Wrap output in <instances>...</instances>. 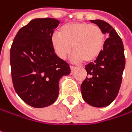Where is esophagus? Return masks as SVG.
I'll return each instance as SVG.
<instances>
[{
  "mask_svg": "<svg viewBox=\"0 0 132 132\" xmlns=\"http://www.w3.org/2000/svg\"><path fill=\"white\" fill-rule=\"evenodd\" d=\"M70 68H71V72H73V71L76 69V68H75V67H73V66H70Z\"/></svg>",
  "mask_w": 132,
  "mask_h": 132,
  "instance_id": "obj_1",
  "label": "esophagus"
}]
</instances>
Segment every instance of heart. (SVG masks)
I'll return each mask as SVG.
<instances>
[{
  "instance_id": "b5f03b06",
  "label": "heart",
  "mask_w": 132,
  "mask_h": 132,
  "mask_svg": "<svg viewBox=\"0 0 132 132\" xmlns=\"http://www.w3.org/2000/svg\"><path fill=\"white\" fill-rule=\"evenodd\" d=\"M105 34L102 29L86 22H71L63 25L59 34L51 37V44L59 58L64 59L72 50L74 62L95 61L102 52Z\"/></svg>"
}]
</instances>
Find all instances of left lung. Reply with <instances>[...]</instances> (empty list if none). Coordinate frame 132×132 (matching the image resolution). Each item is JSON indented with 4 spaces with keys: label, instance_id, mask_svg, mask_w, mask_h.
Wrapping results in <instances>:
<instances>
[{
    "label": "left lung",
    "instance_id": "left-lung-1",
    "mask_svg": "<svg viewBox=\"0 0 132 132\" xmlns=\"http://www.w3.org/2000/svg\"><path fill=\"white\" fill-rule=\"evenodd\" d=\"M100 27L108 38L102 52L94 62L86 65L89 77L81 84L83 100L95 108H104L117 98L121 86L126 59L124 47L117 31L108 22L90 20Z\"/></svg>",
    "mask_w": 132,
    "mask_h": 132
}]
</instances>
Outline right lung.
Segmentation results:
<instances>
[{"mask_svg": "<svg viewBox=\"0 0 132 132\" xmlns=\"http://www.w3.org/2000/svg\"><path fill=\"white\" fill-rule=\"evenodd\" d=\"M59 23L52 18L34 19L18 31L10 49L15 91L33 108L52 104L59 96V80L71 73L69 64L57 56L51 44Z\"/></svg>", "mask_w": 132, "mask_h": 132, "instance_id": "right-lung-1", "label": "right lung"}]
</instances>
